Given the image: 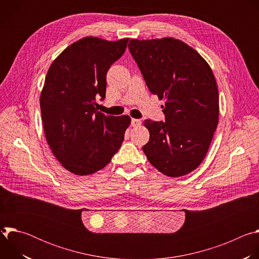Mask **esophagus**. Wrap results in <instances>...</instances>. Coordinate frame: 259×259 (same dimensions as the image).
Instances as JSON below:
<instances>
[{
	"label": "esophagus",
	"mask_w": 259,
	"mask_h": 259,
	"mask_svg": "<svg viewBox=\"0 0 259 259\" xmlns=\"http://www.w3.org/2000/svg\"><path fill=\"white\" fill-rule=\"evenodd\" d=\"M140 124H141V121L138 120V119H132V120H131V125H132L133 127H137V126H139Z\"/></svg>",
	"instance_id": "1"
}]
</instances>
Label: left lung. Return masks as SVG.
I'll return each mask as SVG.
<instances>
[{
    "mask_svg": "<svg viewBox=\"0 0 259 259\" xmlns=\"http://www.w3.org/2000/svg\"><path fill=\"white\" fill-rule=\"evenodd\" d=\"M128 48L151 93L165 100V122L144 121L150 140L142 150L164 175L189 174L204 160L218 124L212 69L196 50L173 38L133 39Z\"/></svg>",
    "mask_w": 259,
    "mask_h": 259,
    "instance_id": "left-lung-1",
    "label": "left lung"
}]
</instances>
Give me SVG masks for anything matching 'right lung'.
I'll return each mask as SVG.
<instances>
[{"label": "right lung", "instance_id": "obj_1", "mask_svg": "<svg viewBox=\"0 0 259 259\" xmlns=\"http://www.w3.org/2000/svg\"><path fill=\"white\" fill-rule=\"evenodd\" d=\"M128 41L86 36L63 50L48 69L40 98L45 136L53 155L73 174L99 171L122 145L130 117L105 116L95 105L96 97L105 98L106 72Z\"/></svg>", "mask_w": 259, "mask_h": 259}]
</instances>
